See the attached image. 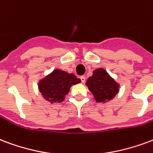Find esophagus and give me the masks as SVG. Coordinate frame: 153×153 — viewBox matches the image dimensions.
<instances>
[{
  "mask_svg": "<svg viewBox=\"0 0 153 153\" xmlns=\"http://www.w3.org/2000/svg\"><path fill=\"white\" fill-rule=\"evenodd\" d=\"M85 76H81V82H82V83H84V82H85Z\"/></svg>",
  "mask_w": 153,
  "mask_h": 153,
  "instance_id": "34e87169",
  "label": "esophagus"
}]
</instances>
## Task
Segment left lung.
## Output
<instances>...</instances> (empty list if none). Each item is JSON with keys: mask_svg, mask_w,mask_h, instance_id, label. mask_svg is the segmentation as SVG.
Listing matches in <instances>:
<instances>
[{"mask_svg": "<svg viewBox=\"0 0 153 153\" xmlns=\"http://www.w3.org/2000/svg\"><path fill=\"white\" fill-rule=\"evenodd\" d=\"M85 85L97 102L105 103L111 101L119 90V84L102 68L94 70L93 76L88 78Z\"/></svg>", "mask_w": 153, "mask_h": 153, "instance_id": "left-lung-1", "label": "left lung"}]
</instances>
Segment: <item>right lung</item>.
I'll return each mask as SVG.
<instances>
[{"instance_id": "add662e5", "label": "right lung", "mask_w": 153, "mask_h": 153, "mask_svg": "<svg viewBox=\"0 0 153 153\" xmlns=\"http://www.w3.org/2000/svg\"><path fill=\"white\" fill-rule=\"evenodd\" d=\"M81 80L73 73L54 69L39 81V89L43 98L51 103H59L68 94L71 86L80 83Z\"/></svg>"}]
</instances>
